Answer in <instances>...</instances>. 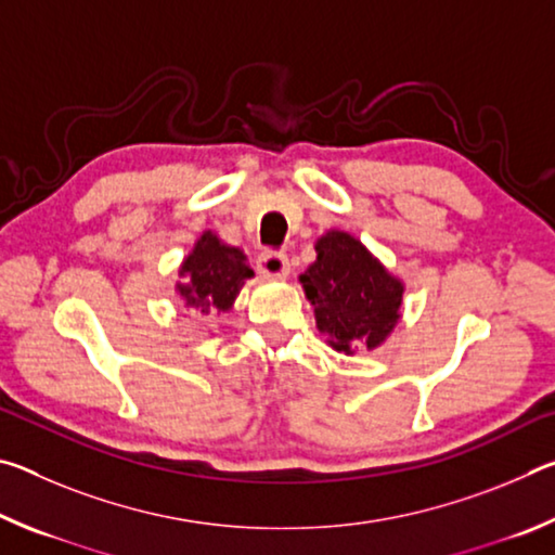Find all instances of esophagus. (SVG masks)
<instances>
[{
    "label": "esophagus",
    "instance_id": "obj_1",
    "mask_svg": "<svg viewBox=\"0 0 555 555\" xmlns=\"http://www.w3.org/2000/svg\"><path fill=\"white\" fill-rule=\"evenodd\" d=\"M257 269L267 279H284L288 276V259L281 251H264L257 261Z\"/></svg>",
    "mask_w": 555,
    "mask_h": 555
}]
</instances>
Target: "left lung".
<instances>
[{
	"instance_id": "obj_1",
	"label": "left lung",
	"mask_w": 555,
	"mask_h": 555,
	"mask_svg": "<svg viewBox=\"0 0 555 555\" xmlns=\"http://www.w3.org/2000/svg\"><path fill=\"white\" fill-rule=\"evenodd\" d=\"M315 261L300 274L318 331L333 350H374L399 323L403 284L352 234L331 230L315 242Z\"/></svg>"
}]
</instances>
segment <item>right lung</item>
<instances>
[{
    "label": "right lung",
    "mask_w": 555,
    "mask_h": 555,
    "mask_svg": "<svg viewBox=\"0 0 555 555\" xmlns=\"http://www.w3.org/2000/svg\"><path fill=\"white\" fill-rule=\"evenodd\" d=\"M178 276L183 281L176 284V291L185 306L198 308L201 313H224L232 308L244 281L255 276V271L249 269L242 249L230 247L208 230L183 259Z\"/></svg>",
    "instance_id": "1"
}]
</instances>
